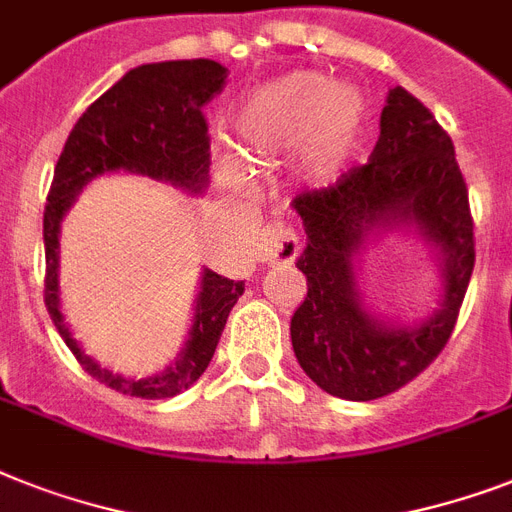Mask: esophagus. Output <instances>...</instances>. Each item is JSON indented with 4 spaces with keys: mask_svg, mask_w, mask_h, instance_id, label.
<instances>
[{
    "mask_svg": "<svg viewBox=\"0 0 512 512\" xmlns=\"http://www.w3.org/2000/svg\"><path fill=\"white\" fill-rule=\"evenodd\" d=\"M257 260L265 265H286L294 263L299 255V236L294 228L281 223H268L257 239Z\"/></svg>",
    "mask_w": 512,
    "mask_h": 512,
    "instance_id": "1",
    "label": "esophagus"
}]
</instances>
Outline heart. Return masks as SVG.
Returning <instances> with one entry per match:
<instances>
[{
  "label": "heart",
  "instance_id": "1",
  "mask_svg": "<svg viewBox=\"0 0 512 512\" xmlns=\"http://www.w3.org/2000/svg\"><path fill=\"white\" fill-rule=\"evenodd\" d=\"M365 120V99L318 70H297L257 89L236 118L239 144L252 160L299 149V176L334 181L350 160ZM226 173L231 165L226 162Z\"/></svg>",
  "mask_w": 512,
  "mask_h": 512
}]
</instances>
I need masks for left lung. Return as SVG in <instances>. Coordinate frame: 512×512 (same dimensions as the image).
<instances>
[{
    "label": "left lung",
    "instance_id": "1",
    "mask_svg": "<svg viewBox=\"0 0 512 512\" xmlns=\"http://www.w3.org/2000/svg\"><path fill=\"white\" fill-rule=\"evenodd\" d=\"M307 247L297 268L307 297L292 318L294 355L323 392L368 402L397 392L450 342L476 249L468 186L455 147L431 110L402 86L389 91L381 136L365 165L336 184L299 194ZM413 219L443 249V310L418 329H392L359 305L351 252L368 230Z\"/></svg>",
    "mask_w": 512,
    "mask_h": 512
}]
</instances>
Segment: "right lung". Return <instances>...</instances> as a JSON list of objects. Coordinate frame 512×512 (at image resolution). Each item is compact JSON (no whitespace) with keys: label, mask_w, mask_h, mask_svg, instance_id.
Returning <instances> with one entry per match:
<instances>
[{"label":"right lung","mask_w":512,"mask_h":512,"mask_svg":"<svg viewBox=\"0 0 512 512\" xmlns=\"http://www.w3.org/2000/svg\"><path fill=\"white\" fill-rule=\"evenodd\" d=\"M223 83L226 68L215 60L152 62L128 70L78 118L54 165L44 207V305L83 371L120 394L165 400L189 389L213 360L228 313L244 294V281H231L205 270L194 326L181 360L152 378L134 381L115 376L107 368H99L89 355H83L68 326L62 323L57 294L60 220L83 184L110 170H131L191 191L202 189L210 170V134L202 107L220 94Z\"/></svg>","instance_id":"right-lung-1"}]
</instances>
